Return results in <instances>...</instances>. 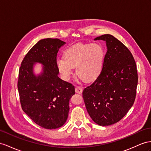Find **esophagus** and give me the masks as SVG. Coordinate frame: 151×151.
<instances>
[{
    "mask_svg": "<svg viewBox=\"0 0 151 151\" xmlns=\"http://www.w3.org/2000/svg\"><path fill=\"white\" fill-rule=\"evenodd\" d=\"M82 91H83V89L82 88L80 87V86H76L75 87V92L76 93H78V94H82Z\"/></svg>",
    "mask_w": 151,
    "mask_h": 151,
    "instance_id": "obj_1",
    "label": "esophagus"
}]
</instances>
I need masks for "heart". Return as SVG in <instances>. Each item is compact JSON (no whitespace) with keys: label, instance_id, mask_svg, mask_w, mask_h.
I'll use <instances>...</instances> for the list:
<instances>
[{"label":"heart","instance_id":"1","mask_svg":"<svg viewBox=\"0 0 151 151\" xmlns=\"http://www.w3.org/2000/svg\"><path fill=\"white\" fill-rule=\"evenodd\" d=\"M105 52L98 43L77 44L68 48L64 59L57 60L59 71L65 80H69L76 68V74L84 82H91L101 73L105 60Z\"/></svg>","mask_w":151,"mask_h":151}]
</instances>
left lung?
I'll return each instance as SVG.
<instances>
[{"mask_svg": "<svg viewBox=\"0 0 151 151\" xmlns=\"http://www.w3.org/2000/svg\"><path fill=\"white\" fill-rule=\"evenodd\" d=\"M99 40L105 41L107 46L103 68L82 96L91 119L105 126L119 122L133 106L138 73L133 56L124 45L110 34L94 39Z\"/></svg>", "mask_w": 151, "mask_h": 151, "instance_id": "8db88e82", "label": "left lung"}]
</instances>
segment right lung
I'll use <instances>...</instances> for the list:
<instances>
[{"mask_svg": "<svg viewBox=\"0 0 151 151\" xmlns=\"http://www.w3.org/2000/svg\"><path fill=\"white\" fill-rule=\"evenodd\" d=\"M65 43L59 39L46 38L38 41L23 59L19 70L18 89L23 111L45 129H56L66 121L69 101L75 94L73 84L59 76L57 55ZM36 62L44 65V71L33 73Z\"/></svg>", "mask_w": 151, "mask_h": 151, "instance_id": "right-lung-1", "label": "right lung"}]
</instances>
